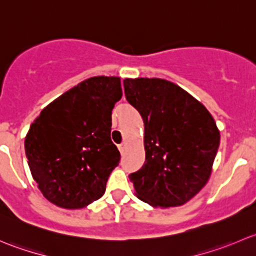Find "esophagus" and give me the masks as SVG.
Here are the masks:
<instances>
[{"instance_id":"obj_1","label":"esophagus","mask_w":256,"mask_h":256,"mask_svg":"<svg viewBox=\"0 0 256 256\" xmlns=\"http://www.w3.org/2000/svg\"><path fill=\"white\" fill-rule=\"evenodd\" d=\"M118 147V151H120L121 154H124V151H125V148H126V144H120Z\"/></svg>"}]
</instances>
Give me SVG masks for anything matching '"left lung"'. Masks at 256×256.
I'll return each mask as SVG.
<instances>
[{
    "mask_svg": "<svg viewBox=\"0 0 256 256\" xmlns=\"http://www.w3.org/2000/svg\"><path fill=\"white\" fill-rule=\"evenodd\" d=\"M128 104L144 120V164L128 174L136 194L154 207H178L207 183L220 141L209 112L164 79L124 80Z\"/></svg>",
    "mask_w": 256,
    "mask_h": 256,
    "instance_id": "1",
    "label": "left lung"
}]
</instances>
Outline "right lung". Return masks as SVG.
Listing matches in <instances>:
<instances>
[{
  "label": "right lung",
  "instance_id": "obj_1",
  "mask_svg": "<svg viewBox=\"0 0 256 256\" xmlns=\"http://www.w3.org/2000/svg\"><path fill=\"white\" fill-rule=\"evenodd\" d=\"M118 76H94L46 106L24 140L33 180L58 207L79 209L99 200L120 162L112 112L121 99Z\"/></svg>",
  "mask_w": 256,
  "mask_h": 256
}]
</instances>
